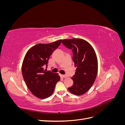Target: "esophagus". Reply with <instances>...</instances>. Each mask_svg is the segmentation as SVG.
<instances>
[{
  "mask_svg": "<svg viewBox=\"0 0 125 125\" xmlns=\"http://www.w3.org/2000/svg\"><path fill=\"white\" fill-rule=\"evenodd\" d=\"M61 76L62 77V78H66V77H67V76L66 75H62Z\"/></svg>",
  "mask_w": 125,
  "mask_h": 125,
  "instance_id": "obj_1",
  "label": "esophagus"
}]
</instances>
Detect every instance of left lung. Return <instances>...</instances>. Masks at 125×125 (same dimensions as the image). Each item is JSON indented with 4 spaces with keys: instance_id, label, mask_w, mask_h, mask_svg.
Returning <instances> with one entry per match:
<instances>
[{
    "instance_id": "1",
    "label": "left lung",
    "mask_w": 125,
    "mask_h": 125,
    "mask_svg": "<svg viewBox=\"0 0 125 125\" xmlns=\"http://www.w3.org/2000/svg\"><path fill=\"white\" fill-rule=\"evenodd\" d=\"M62 43L72 50L73 61L77 67L71 78L73 84L68 90L75 95H82L90 89L96 77L98 64L95 52L88 42L81 39L63 40Z\"/></svg>"
}]
</instances>
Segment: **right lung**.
Wrapping results in <instances>:
<instances>
[{"label": "right lung", "instance_id": "obj_1", "mask_svg": "<svg viewBox=\"0 0 125 125\" xmlns=\"http://www.w3.org/2000/svg\"><path fill=\"white\" fill-rule=\"evenodd\" d=\"M62 40L49 44H38L31 47L24 57L22 73L25 83L34 95L46 99L53 93L57 82L60 80L58 73L46 71L48 59L61 44Z\"/></svg>", "mask_w": 125, "mask_h": 125}]
</instances>
